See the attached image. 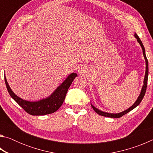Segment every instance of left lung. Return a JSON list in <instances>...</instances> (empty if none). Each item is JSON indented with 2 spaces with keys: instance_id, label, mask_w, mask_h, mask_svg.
I'll list each match as a JSON object with an SVG mask.
<instances>
[{
  "instance_id": "1",
  "label": "left lung",
  "mask_w": 153,
  "mask_h": 153,
  "mask_svg": "<svg viewBox=\"0 0 153 153\" xmlns=\"http://www.w3.org/2000/svg\"><path fill=\"white\" fill-rule=\"evenodd\" d=\"M134 37L136 38L137 41H138V42L140 44V46H141V48L142 49V53H143L144 58L145 59V62H146V71H145L144 78V81H143V86H142V87L140 93L138 97V98H137V100H136L135 102H134V104L131 105L130 107H129L128 108H127L126 110L122 111V112L117 113H111L105 112V111H102L101 110L98 109V108H96L93 105L92 103H91V106H92V107L93 108V109H94V111H95V112L97 113H98V115L104 116V117H112V118H119V117H122L123 115H126V113H128V112H129V111H131V110H133L134 108H136L137 107V106H138L140 103L141 102L142 100L143 99L145 93H146V87H147V81H148L149 62H148V60H147V58H146V53H145V49H144L143 44H142V41L140 40V39L139 37H138V36L137 35L136 33H134Z\"/></svg>"
}]
</instances>
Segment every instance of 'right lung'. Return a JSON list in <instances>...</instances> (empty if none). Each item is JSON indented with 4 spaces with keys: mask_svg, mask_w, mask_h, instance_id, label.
<instances>
[{
    "mask_svg": "<svg viewBox=\"0 0 153 153\" xmlns=\"http://www.w3.org/2000/svg\"><path fill=\"white\" fill-rule=\"evenodd\" d=\"M77 76L76 73L69 74L50 96L37 101L24 100L15 94L10 88L5 75L4 81L10 96L27 113L32 115H45L55 112L61 107L65 98L67 90Z\"/></svg>",
    "mask_w": 153,
    "mask_h": 153,
    "instance_id": "add662e5",
    "label": "right lung"
}]
</instances>
